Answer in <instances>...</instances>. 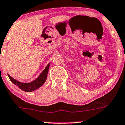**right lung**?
Returning <instances> with one entry per match:
<instances>
[{"label":"right lung","mask_w":125,"mask_h":125,"mask_svg":"<svg viewBox=\"0 0 125 125\" xmlns=\"http://www.w3.org/2000/svg\"><path fill=\"white\" fill-rule=\"evenodd\" d=\"M49 67V63L46 66L45 69L43 70L42 72L41 73L39 77L34 80L32 82L28 83H24L20 82L19 81L16 80L11 77V76L8 75V77L9 78L11 82L14 84L16 86H17L19 88L21 89L25 92H31L34 90L38 89L41 86H42L45 82L46 78H47V74L48 73V70Z\"/></svg>","instance_id":"obj_1"}]
</instances>
